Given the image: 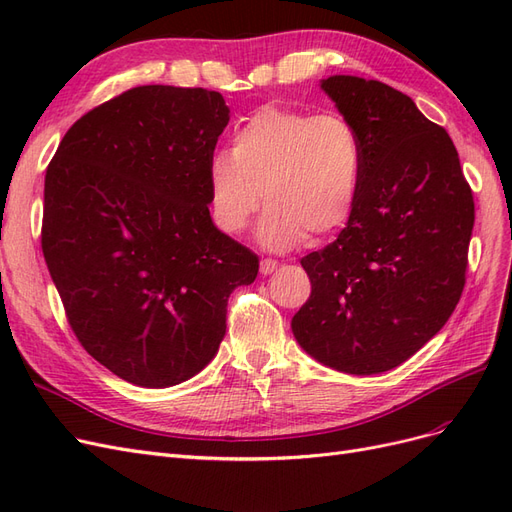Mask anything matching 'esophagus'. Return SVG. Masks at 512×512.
<instances>
[{
	"instance_id": "esophagus-1",
	"label": "esophagus",
	"mask_w": 512,
	"mask_h": 512,
	"mask_svg": "<svg viewBox=\"0 0 512 512\" xmlns=\"http://www.w3.org/2000/svg\"><path fill=\"white\" fill-rule=\"evenodd\" d=\"M277 262L275 260H271V258H265V260H260V273L262 275H271L273 271H277Z\"/></svg>"
}]
</instances>
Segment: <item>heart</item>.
I'll return each instance as SVG.
<instances>
[{
	"label": "heart",
	"mask_w": 512,
	"mask_h": 512,
	"mask_svg": "<svg viewBox=\"0 0 512 512\" xmlns=\"http://www.w3.org/2000/svg\"><path fill=\"white\" fill-rule=\"evenodd\" d=\"M365 151L359 130L339 113L309 115L267 104L232 134L230 156L209 162L213 222L239 235L265 200L260 241L286 250L342 230L354 211Z\"/></svg>",
	"instance_id": "heart-1"
}]
</instances>
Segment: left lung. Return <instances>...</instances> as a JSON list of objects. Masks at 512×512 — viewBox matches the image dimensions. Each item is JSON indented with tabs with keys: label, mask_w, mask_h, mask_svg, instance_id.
Returning <instances> with one entry per match:
<instances>
[{
	"label": "left lung",
	"mask_w": 512,
	"mask_h": 512,
	"mask_svg": "<svg viewBox=\"0 0 512 512\" xmlns=\"http://www.w3.org/2000/svg\"><path fill=\"white\" fill-rule=\"evenodd\" d=\"M359 130V198L337 239L301 258L312 294L292 333L346 374L389 371L451 318L466 286L474 196L448 132L380 81H322Z\"/></svg>",
	"instance_id": "left-lung-1"
}]
</instances>
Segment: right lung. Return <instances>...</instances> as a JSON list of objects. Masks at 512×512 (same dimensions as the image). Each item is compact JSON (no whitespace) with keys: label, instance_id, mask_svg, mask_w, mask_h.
<instances>
[{"label":"right lung","instance_id":"add662e5","mask_svg":"<svg viewBox=\"0 0 512 512\" xmlns=\"http://www.w3.org/2000/svg\"><path fill=\"white\" fill-rule=\"evenodd\" d=\"M218 91L143 85L91 108L44 177L42 254L81 346L166 389L220 348L230 292L258 256L213 226L207 173L228 126Z\"/></svg>","mask_w":512,"mask_h":512}]
</instances>
